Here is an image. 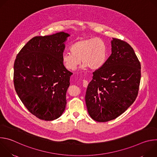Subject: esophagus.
<instances>
[{
	"instance_id": "1",
	"label": "esophagus",
	"mask_w": 157,
	"mask_h": 157,
	"mask_svg": "<svg viewBox=\"0 0 157 157\" xmlns=\"http://www.w3.org/2000/svg\"><path fill=\"white\" fill-rule=\"evenodd\" d=\"M82 84H83V86H84V87H86L87 86V85H88V81H86V80H85V79H83V80H82Z\"/></svg>"
}]
</instances>
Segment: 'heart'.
<instances>
[{"instance_id": "obj_1", "label": "heart", "mask_w": 157, "mask_h": 157, "mask_svg": "<svg viewBox=\"0 0 157 157\" xmlns=\"http://www.w3.org/2000/svg\"><path fill=\"white\" fill-rule=\"evenodd\" d=\"M70 51L62 56L64 65L70 71L76 69L80 59L82 69L99 70L104 65L108 56L107 44L99 38H81L71 44Z\"/></svg>"}]
</instances>
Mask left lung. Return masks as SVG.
Instances as JSON below:
<instances>
[{
    "label": "left lung",
    "instance_id": "left-lung-1",
    "mask_svg": "<svg viewBox=\"0 0 157 157\" xmlns=\"http://www.w3.org/2000/svg\"><path fill=\"white\" fill-rule=\"evenodd\" d=\"M112 53L93 72L85 96L88 113L99 122L113 120L136 101L141 78L140 63L127 42L113 38Z\"/></svg>",
    "mask_w": 157,
    "mask_h": 157
}]
</instances>
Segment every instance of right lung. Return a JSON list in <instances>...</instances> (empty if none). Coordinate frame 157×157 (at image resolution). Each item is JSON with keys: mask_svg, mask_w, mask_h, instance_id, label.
Segmentation results:
<instances>
[{"mask_svg": "<svg viewBox=\"0 0 157 157\" xmlns=\"http://www.w3.org/2000/svg\"><path fill=\"white\" fill-rule=\"evenodd\" d=\"M69 36L61 32L35 36L15 59V91L30 113L41 120L56 119L65 109L66 94L73 73L66 69L62 56L64 42Z\"/></svg>", "mask_w": 157, "mask_h": 157, "instance_id": "1", "label": "right lung"}]
</instances>
